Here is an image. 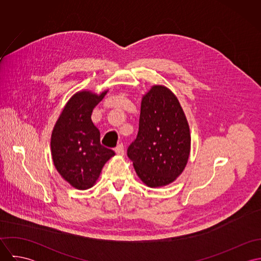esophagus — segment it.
Returning a JSON list of instances; mask_svg holds the SVG:
<instances>
[{"label":"esophagus","instance_id":"1","mask_svg":"<svg viewBox=\"0 0 261 261\" xmlns=\"http://www.w3.org/2000/svg\"><path fill=\"white\" fill-rule=\"evenodd\" d=\"M114 151L116 152V154L118 155H123L124 154V147L122 144H119L116 146V148L114 149Z\"/></svg>","mask_w":261,"mask_h":261}]
</instances>
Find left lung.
<instances>
[{
	"mask_svg": "<svg viewBox=\"0 0 261 261\" xmlns=\"http://www.w3.org/2000/svg\"><path fill=\"white\" fill-rule=\"evenodd\" d=\"M191 137L178 98L165 86L153 85L144 95L139 132L127 155L140 179L150 188L174 182L184 171Z\"/></svg>",
	"mask_w": 261,
	"mask_h": 261,
	"instance_id": "1",
	"label": "left lung"
}]
</instances>
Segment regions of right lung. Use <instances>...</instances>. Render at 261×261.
Masks as SVG:
<instances>
[{"label": "right lung", "mask_w": 261, "mask_h": 261, "mask_svg": "<svg viewBox=\"0 0 261 261\" xmlns=\"http://www.w3.org/2000/svg\"><path fill=\"white\" fill-rule=\"evenodd\" d=\"M80 91L69 99L51 136V153L58 173L78 190L95 184L114 151L100 145V133L91 120L93 109L105 97Z\"/></svg>", "instance_id": "add662e5"}]
</instances>
